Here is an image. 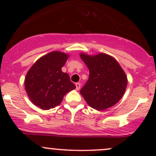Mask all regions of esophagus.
<instances>
[{
	"label": "esophagus",
	"instance_id": "obj_1",
	"mask_svg": "<svg viewBox=\"0 0 156 156\" xmlns=\"http://www.w3.org/2000/svg\"><path fill=\"white\" fill-rule=\"evenodd\" d=\"M75 87H76L77 90H78L80 89V87H81V84H80V83H76V84H75Z\"/></svg>",
	"mask_w": 156,
	"mask_h": 156
}]
</instances>
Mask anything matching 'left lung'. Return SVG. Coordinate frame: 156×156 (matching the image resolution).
I'll return each mask as SVG.
<instances>
[{"instance_id": "left-lung-1", "label": "left lung", "mask_w": 156, "mask_h": 156, "mask_svg": "<svg viewBox=\"0 0 156 156\" xmlns=\"http://www.w3.org/2000/svg\"><path fill=\"white\" fill-rule=\"evenodd\" d=\"M80 57L89 69V78L81 89V95L90 107L105 110L115 105L123 97L127 84V75L118 61L106 53Z\"/></svg>"}]
</instances>
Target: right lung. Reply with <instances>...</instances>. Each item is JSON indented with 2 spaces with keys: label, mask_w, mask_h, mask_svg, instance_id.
I'll use <instances>...</instances> for the list:
<instances>
[{
  "label": "right lung",
  "mask_w": 156,
  "mask_h": 156,
  "mask_svg": "<svg viewBox=\"0 0 156 156\" xmlns=\"http://www.w3.org/2000/svg\"><path fill=\"white\" fill-rule=\"evenodd\" d=\"M69 56L60 51L50 52L39 58L28 71L25 88L33 104L50 109L60 104L67 93L75 89L69 75L62 72Z\"/></svg>",
  "instance_id": "add662e5"
}]
</instances>
